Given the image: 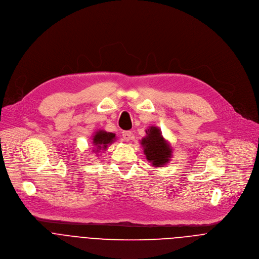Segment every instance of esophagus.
Instances as JSON below:
<instances>
[{"mask_svg":"<svg viewBox=\"0 0 259 259\" xmlns=\"http://www.w3.org/2000/svg\"><path fill=\"white\" fill-rule=\"evenodd\" d=\"M122 137L125 141H130L132 138V132L131 131H124L122 133Z\"/></svg>","mask_w":259,"mask_h":259,"instance_id":"obj_1","label":"esophagus"}]
</instances>
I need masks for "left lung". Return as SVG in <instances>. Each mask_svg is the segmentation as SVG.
Segmentation results:
<instances>
[{
	"mask_svg": "<svg viewBox=\"0 0 259 259\" xmlns=\"http://www.w3.org/2000/svg\"><path fill=\"white\" fill-rule=\"evenodd\" d=\"M146 159L155 167H161L168 163L171 158L172 149L163 138L159 128L150 126L146 130V136L140 141Z\"/></svg>",
	"mask_w": 259,
	"mask_h": 259,
	"instance_id": "8db88e82",
	"label": "left lung"
}]
</instances>
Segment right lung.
Here are the masks:
<instances>
[{
  "instance_id": "right-lung-1",
  "label": "right lung",
  "mask_w": 259,
  "mask_h": 259,
  "mask_svg": "<svg viewBox=\"0 0 259 259\" xmlns=\"http://www.w3.org/2000/svg\"><path fill=\"white\" fill-rule=\"evenodd\" d=\"M116 139V135L111 132H106L104 130H99L93 136V144L96 146L94 152H99L100 150L107 149L108 145L112 144Z\"/></svg>"
}]
</instances>
